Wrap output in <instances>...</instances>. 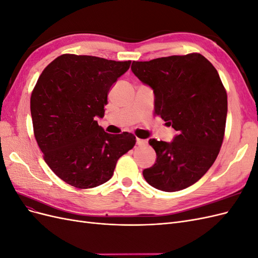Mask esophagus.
Returning a JSON list of instances; mask_svg holds the SVG:
<instances>
[{
	"label": "esophagus",
	"mask_w": 258,
	"mask_h": 258,
	"mask_svg": "<svg viewBox=\"0 0 258 258\" xmlns=\"http://www.w3.org/2000/svg\"><path fill=\"white\" fill-rule=\"evenodd\" d=\"M136 143H137L138 146H143V145H146L147 141H146V140H142V139L137 138V142Z\"/></svg>",
	"instance_id": "34e87169"
}]
</instances>
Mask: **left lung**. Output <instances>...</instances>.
<instances>
[{"mask_svg":"<svg viewBox=\"0 0 258 258\" xmlns=\"http://www.w3.org/2000/svg\"><path fill=\"white\" fill-rule=\"evenodd\" d=\"M131 71L153 89L155 113L177 131L171 142L148 141L157 158L143 176L162 191L185 189L207 173L223 143L227 93L220 75L200 53L134 61Z\"/></svg>","mask_w":258,"mask_h":258,"instance_id":"8db88e82","label":"left lung"}]
</instances>
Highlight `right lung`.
Returning a JSON list of instances; mask_svg holds the SVG:
<instances>
[{
    "label": "right lung",
    "instance_id": "obj_1",
    "mask_svg": "<svg viewBox=\"0 0 258 258\" xmlns=\"http://www.w3.org/2000/svg\"><path fill=\"white\" fill-rule=\"evenodd\" d=\"M130 63L67 53L38 77L30 101L36 142L53 173L76 188L107 182L117 160L136 144L134 135L107 134L96 120Z\"/></svg>",
    "mask_w": 258,
    "mask_h": 258
}]
</instances>
